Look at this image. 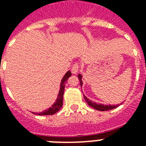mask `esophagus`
I'll return each instance as SVG.
<instances>
[{
  "label": "esophagus",
  "instance_id": "1",
  "mask_svg": "<svg viewBox=\"0 0 146 146\" xmlns=\"http://www.w3.org/2000/svg\"><path fill=\"white\" fill-rule=\"evenodd\" d=\"M80 64H75L74 65H73V66H72V69H71V71H72V73H74V74H76V73H77L78 71H79V70H80Z\"/></svg>",
  "mask_w": 146,
  "mask_h": 146
}]
</instances>
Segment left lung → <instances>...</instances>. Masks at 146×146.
<instances>
[{"mask_svg": "<svg viewBox=\"0 0 146 146\" xmlns=\"http://www.w3.org/2000/svg\"><path fill=\"white\" fill-rule=\"evenodd\" d=\"M78 78H79V80H80V85H81V86H82V75L79 74V75H78ZM84 98L85 100H86V102H87V104H89V106L92 107V108H93L96 109V110H98V111H109V110L116 108L117 107L119 106V104H117V105H104V104H97V103H96V102H92V101H90L88 98H86L85 96H84Z\"/></svg>", "mask_w": 146, "mask_h": 146, "instance_id": "obj_1", "label": "left lung"}]
</instances>
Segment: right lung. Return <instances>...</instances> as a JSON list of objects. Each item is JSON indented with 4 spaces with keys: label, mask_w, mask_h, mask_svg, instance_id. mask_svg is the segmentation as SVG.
<instances>
[{
    "label": "right lung",
    "mask_w": 146,
    "mask_h": 146,
    "mask_svg": "<svg viewBox=\"0 0 146 146\" xmlns=\"http://www.w3.org/2000/svg\"><path fill=\"white\" fill-rule=\"evenodd\" d=\"M71 76L70 71H68L67 73L65 74L64 78L62 79L61 82H60V89L59 94L57 96V98L56 100V102L52 106L49 108L48 110H45L43 112L41 113H37L38 115H52L54 114L55 113H57V111L60 110L63 105V98H64V88H65V84H66V81L68 80V78Z\"/></svg>",
    "instance_id": "obj_1"
}]
</instances>
